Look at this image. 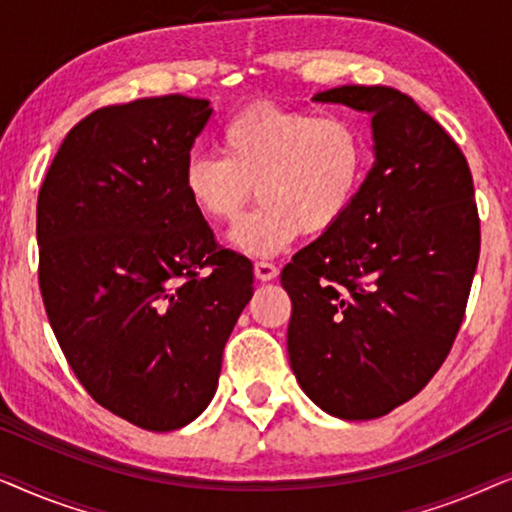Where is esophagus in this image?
I'll use <instances>...</instances> for the list:
<instances>
[{
	"instance_id": "esophagus-1",
	"label": "esophagus",
	"mask_w": 512,
	"mask_h": 512,
	"mask_svg": "<svg viewBox=\"0 0 512 512\" xmlns=\"http://www.w3.org/2000/svg\"><path fill=\"white\" fill-rule=\"evenodd\" d=\"M254 272H256V279H261V282H270V279H275L279 275V268L270 261H256Z\"/></svg>"
}]
</instances>
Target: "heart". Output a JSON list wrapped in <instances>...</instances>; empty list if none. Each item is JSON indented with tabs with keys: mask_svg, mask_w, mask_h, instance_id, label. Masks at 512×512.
Returning a JSON list of instances; mask_svg holds the SVG:
<instances>
[{
	"mask_svg": "<svg viewBox=\"0 0 512 512\" xmlns=\"http://www.w3.org/2000/svg\"><path fill=\"white\" fill-rule=\"evenodd\" d=\"M221 156L193 153L184 188L214 226H233L237 249L272 256L303 235H324L349 214L366 184L370 142L352 118L261 102L221 130Z\"/></svg>",
	"mask_w": 512,
	"mask_h": 512,
	"instance_id": "obj_1",
	"label": "heart"
}]
</instances>
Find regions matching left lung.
<instances>
[{
  "mask_svg": "<svg viewBox=\"0 0 512 512\" xmlns=\"http://www.w3.org/2000/svg\"><path fill=\"white\" fill-rule=\"evenodd\" d=\"M373 114L375 163L354 207L282 270L289 361L340 419H375L422 391L450 354L480 256L466 156L389 86L314 95Z\"/></svg>",
  "mask_w": 512,
  "mask_h": 512,
  "instance_id": "left-lung-1",
  "label": "left lung"
}]
</instances>
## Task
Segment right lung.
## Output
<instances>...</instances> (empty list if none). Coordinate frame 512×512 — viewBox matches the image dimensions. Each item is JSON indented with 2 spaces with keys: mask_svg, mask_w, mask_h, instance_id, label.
<instances>
[{
  "mask_svg": "<svg viewBox=\"0 0 512 512\" xmlns=\"http://www.w3.org/2000/svg\"><path fill=\"white\" fill-rule=\"evenodd\" d=\"M212 109L186 95L95 109L37 200L39 289L76 380L146 431L193 422L254 296V265L214 240L184 188Z\"/></svg>",
  "mask_w": 512,
  "mask_h": 512,
  "instance_id": "obj_1",
  "label": "right lung"
}]
</instances>
